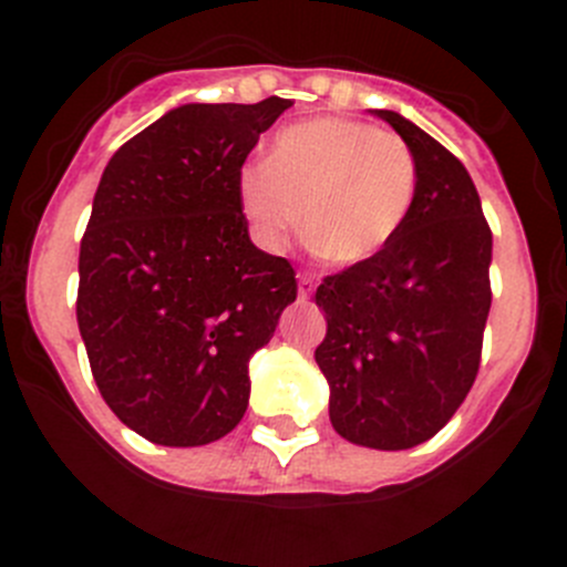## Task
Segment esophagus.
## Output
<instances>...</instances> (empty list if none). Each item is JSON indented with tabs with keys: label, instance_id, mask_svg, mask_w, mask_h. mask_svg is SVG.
I'll list each match as a JSON object with an SVG mask.
<instances>
[{
	"label": "esophagus",
	"instance_id": "34e87169",
	"mask_svg": "<svg viewBox=\"0 0 567 567\" xmlns=\"http://www.w3.org/2000/svg\"><path fill=\"white\" fill-rule=\"evenodd\" d=\"M312 277L310 274H299V299H307L312 293Z\"/></svg>",
	"mask_w": 567,
	"mask_h": 567
}]
</instances>
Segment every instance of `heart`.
I'll return each instance as SVG.
<instances>
[{
  "label": "heart",
  "instance_id": "heart-1",
  "mask_svg": "<svg viewBox=\"0 0 567 567\" xmlns=\"http://www.w3.org/2000/svg\"><path fill=\"white\" fill-rule=\"evenodd\" d=\"M416 197V158L394 131L362 120L318 117L288 125L266 164L238 175L251 238L279 251L299 233L331 266H359L384 251Z\"/></svg>",
  "mask_w": 567,
  "mask_h": 567
}]
</instances>
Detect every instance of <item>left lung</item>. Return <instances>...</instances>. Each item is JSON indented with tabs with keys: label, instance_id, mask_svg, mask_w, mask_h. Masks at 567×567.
<instances>
[{
	"label": "left lung",
	"instance_id": "8db88e82",
	"mask_svg": "<svg viewBox=\"0 0 567 567\" xmlns=\"http://www.w3.org/2000/svg\"><path fill=\"white\" fill-rule=\"evenodd\" d=\"M414 151L416 197L394 241L316 290L329 420L342 439L409 450L436 436L480 370L491 310V227L466 167L431 134L373 109Z\"/></svg>",
	"mask_w": 567,
	"mask_h": 567
}]
</instances>
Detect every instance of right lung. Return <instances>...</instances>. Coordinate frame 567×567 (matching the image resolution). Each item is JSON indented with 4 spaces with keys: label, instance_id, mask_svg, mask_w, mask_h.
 <instances>
[{
    "label": "right lung",
    "instance_id": "right-lung-1",
    "mask_svg": "<svg viewBox=\"0 0 567 567\" xmlns=\"http://www.w3.org/2000/svg\"><path fill=\"white\" fill-rule=\"evenodd\" d=\"M290 104H186L131 136L101 175L79 249L76 320L101 398L164 447L227 436L249 359L296 301L285 257L249 241L238 175Z\"/></svg>",
    "mask_w": 567,
    "mask_h": 567
}]
</instances>
